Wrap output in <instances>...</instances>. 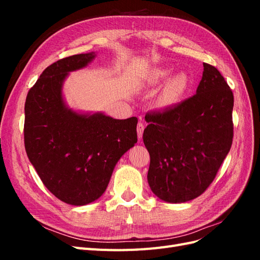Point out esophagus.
<instances>
[{
	"instance_id": "1",
	"label": "esophagus",
	"mask_w": 260,
	"mask_h": 260,
	"mask_svg": "<svg viewBox=\"0 0 260 260\" xmlns=\"http://www.w3.org/2000/svg\"><path fill=\"white\" fill-rule=\"evenodd\" d=\"M144 128H145L144 123L140 121V122L138 123V127H137V132H138V137H139V139L142 138V136H143V131H144Z\"/></svg>"
}]
</instances>
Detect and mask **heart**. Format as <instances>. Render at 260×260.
<instances>
[{
	"instance_id": "b5f03b06",
	"label": "heart",
	"mask_w": 260,
	"mask_h": 260,
	"mask_svg": "<svg viewBox=\"0 0 260 260\" xmlns=\"http://www.w3.org/2000/svg\"><path fill=\"white\" fill-rule=\"evenodd\" d=\"M171 73V69L170 68H159V69H156L153 72L152 74V78L153 80L157 81V80H160L162 78L167 77L169 74ZM186 84H187V79L185 75L183 74H180L178 76H176L174 79H172L169 83L168 86V95L171 99H176L178 96H180L181 94H182L186 88Z\"/></svg>"
}]
</instances>
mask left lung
Segmentation results:
<instances>
[{"mask_svg": "<svg viewBox=\"0 0 260 260\" xmlns=\"http://www.w3.org/2000/svg\"><path fill=\"white\" fill-rule=\"evenodd\" d=\"M203 66L196 94L145 116L147 182L164 202L184 203L205 192L232 145L233 93L216 67Z\"/></svg>", "mask_w": 260, "mask_h": 260, "instance_id": "1", "label": "left lung"}]
</instances>
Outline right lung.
Segmentation results:
<instances>
[{
  "label": "right lung",
  "instance_id": "obj_1",
  "mask_svg": "<svg viewBox=\"0 0 260 260\" xmlns=\"http://www.w3.org/2000/svg\"><path fill=\"white\" fill-rule=\"evenodd\" d=\"M94 52L73 55L44 69L27 94L25 148L46 188L61 202L83 206L105 192L120 157L138 141V118L114 119L79 113L62 98L69 73L84 68Z\"/></svg>",
  "mask_w": 260,
  "mask_h": 260
}]
</instances>
